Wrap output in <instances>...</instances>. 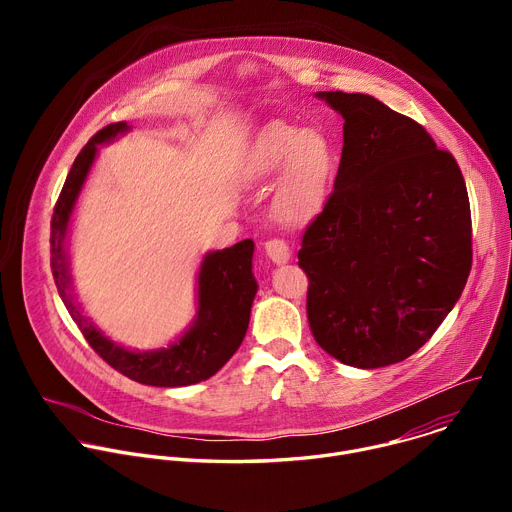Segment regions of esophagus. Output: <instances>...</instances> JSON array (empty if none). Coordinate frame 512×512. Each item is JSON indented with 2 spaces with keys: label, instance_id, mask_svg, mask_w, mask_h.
Returning <instances> with one entry per match:
<instances>
[{
  "label": "esophagus",
  "instance_id": "esophagus-1",
  "mask_svg": "<svg viewBox=\"0 0 512 512\" xmlns=\"http://www.w3.org/2000/svg\"><path fill=\"white\" fill-rule=\"evenodd\" d=\"M265 253H267V257H269L273 263H277V265H283V263H287V261L291 259V251H289L287 243L281 241V239H271V241H267V243H265Z\"/></svg>",
  "mask_w": 512,
  "mask_h": 512
}]
</instances>
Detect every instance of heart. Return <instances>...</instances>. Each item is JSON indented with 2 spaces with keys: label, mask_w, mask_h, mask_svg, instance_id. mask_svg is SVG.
<instances>
[{
  "label": "heart",
  "mask_w": 512,
  "mask_h": 512,
  "mask_svg": "<svg viewBox=\"0 0 512 512\" xmlns=\"http://www.w3.org/2000/svg\"><path fill=\"white\" fill-rule=\"evenodd\" d=\"M277 174L275 216L291 227L314 221L336 174L334 145L322 131L271 121L249 143L237 178L243 186H259Z\"/></svg>",
  "instance_id": "heart-1"
}]
</instances>
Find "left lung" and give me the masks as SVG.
<instances>
[{
    "mask_svg": "<svg viewBox=\"0 0 512 512\" xmlns=\"http://www.w3.org/2000/svg\"><path fill=\"white\" fill-rule=\"evenodd\" d=\"M342 115L334 192L302 237L316 342L356 369L417 352L460 300L472 269L464 176L417 121L371 95L322 91Z\"/></svg>",
    "mask_w": 512,
    "mask_h": 512,
    "instance_id": "8db88e82",
    "label": "left lung"
}]
</instances>
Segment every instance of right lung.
<instances>
[{"instance_id":"add662e5","label":"right lung","mask_w":512,"mask_h":512,"mask_svg":"<svg viewBox=\"0 0 512 512\" xmlns=\"http://www.w3.org/2000/svg\"><path fill=\"white\" fill-rule=\"evenodd\" d=\"M131 127L125 121L101 129L81 150L72 164L50 223V265L58 294L81 328L91 348L115 371L152 387H186L210 379L225 367V362L241 346L251 318V306L257 294L253 275L255 243L245 239L229 249L204 255L198 271V308L192 326L172 344L158 350H129L107 338L72 296V281L66 257V233L72 210L79 200L101 143L113 141Z\"/></svg>"}]
</instances>
